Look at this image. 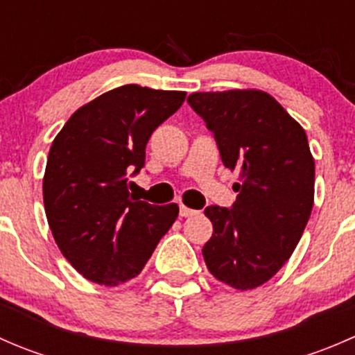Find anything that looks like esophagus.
Returning <instances> with one entry per match:
<instances>
[{
  "label": "esophagus",
  "mask_w": 355,
  "mask_h": 355,
  "mask_svg": "<svg viewBox=\"0 0 355 355\" xmlns=\"http://www.w3.org/2000/svg\"><path fill=\"white\" fill-rule=\"evenodd\" d=\"M192 214H196V211H194V209H191V207H187V206H184V204H182V206H180V216L189 218V216H192Z\"/></svg>",
  "instance_id": "34e87169"
}]
</instances>
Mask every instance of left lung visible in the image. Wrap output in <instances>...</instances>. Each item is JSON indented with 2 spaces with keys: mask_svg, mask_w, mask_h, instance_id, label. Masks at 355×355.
I'll return each instance as SVG.
<instances>
[{
  "mask_svg": "<svg viewBox=\"0 0 355 355\" xmlns=\"http://www.w3.org/2000/svg\"><path fill=\"white\" fill-rule=\"evenodd\" d=\"M221 161L239 171L232 207L207 206L213 235L202 247L214 278L239 290L266 284L299 244L314 202V159L304 128L263 91L194 92Z\"/></svg>",
  "mask_w": 355,
  "mask_h": 355,
  "instance_id": "8db88e82",
  "label": "left lung"
}]
</instances>
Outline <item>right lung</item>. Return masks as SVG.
Instances as JSON below:
<instances>
[{"mask_svg": "<svg viewBox=\"0 0 355 355\" xmlns=\"http://www.w3.org/2000/svg\"><path fill=\"white\" fill-rule=\"evenodd\" d=\"M185 92L128 84L78 108L49 149L42 196L49 228L68 263L94 284L135 278L178 216L130 194L153 132Z\"/></svg>", "mask_w": 355, "mask_h": 355, "instance_id": "right-lung-1", "label": "right lung"}]
</instances>
